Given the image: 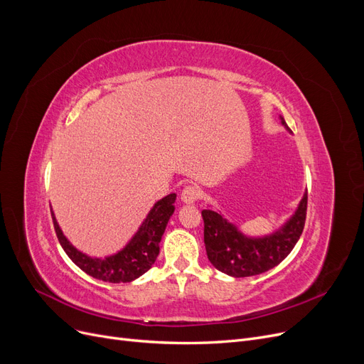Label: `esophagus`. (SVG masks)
Here are the masks:
<instances>
[{
    "instance_id": "34e87169",
    "label": "esophagus",
    "mask_w": 364,
    "mask_h": 364,
    "mask_svg": "<svg viewBox=\"0 0 364 364\" xmlns=\"http://www.w3.org/2000/svg\"><path fill=\"white\" fill-rule=\"evenodd\" d=\"M201 194L203 193L200 191V188H197L194 185H188V186L183 188V191L181 194V198L186 204H193V203H196L197 200L201 198Z\"/></svg>"
}]
</instances>
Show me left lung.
Here are the masks:
<instances>
[{
  "label": "left lung",
  "mask_w": 364,
  "mask_h": 364,
  "mask_svg": "<svg viewBox=\"0 0 364 364\" xmlns=\"http://www.w3.org/2000/svg\"><path fill=\"white\" fill-rule=\"evenodd\" d=\"M282 124L289 130L283 117ZM308 196L283 227L265 237H247L220 213L203 210L204 245L210 264L231 277H252L279 265L293 250L304 231Z\"/></svg>",
  "instance_id": "1"
}]
</instances>
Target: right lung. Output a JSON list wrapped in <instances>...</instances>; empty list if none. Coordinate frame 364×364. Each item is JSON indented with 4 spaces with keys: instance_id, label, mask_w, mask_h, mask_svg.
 Listing matches in <instances>:
<instances>
[{
    "instance_id": "right-lung-1",
    "label": "right lung",
    "mask_w": 364,
    "mask_h": 364,
    "mask_svg": "<svg viewBox=\"0 0 364 364\" xmlns=\"http://www.w3.org/2000/svg\"><path fill=\"white\" fill-rule=\"evenodd\" d=\"M176 194H168L154 204L141 228L133 235L123 250L108 257H92L77 250L63 235L58 220L51 210L55 231L60 246L69 259L97 280L107 283H130L145 274L160 253V241L170 216L175 212Z\"/></svg>"
}]
</instances>
